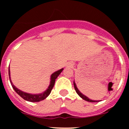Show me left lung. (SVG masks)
<instances>
[{
    "label": "left lung",
    "mask_w": 129,
    "mask_h": 129,
    "mask_svg": "<svg viewBox=\"0 0 129 129\" xmlns=\"http://www.w3.org/2000/svg\"><path fill=\"white\" fill-rule=\"evenodd\" d=\"M74 88H75V91H76V92L77 93V94L79 95V96H80V97H81L82 99H83L84 100H85V101H88V102H99V101H93V100H90L89 99V98H88L87 97H86L85 95H83L82 93H81V92H80V91L79 90V89H77V87L76 86V84H75V82H74Z\"/></svg>",
    "instance_id": "1"
}]
</instances>
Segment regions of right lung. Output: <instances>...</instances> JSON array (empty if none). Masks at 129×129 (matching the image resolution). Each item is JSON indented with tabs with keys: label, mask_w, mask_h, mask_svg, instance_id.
<instances>
[{
	"label": "right lung",
	"mask_w": 129,
	"mask_h": 129,
	"mask_svg": "<svg viewBox=\"0 0 129 129\" xmlns=\"http://www.w3.org/2000/svg\"><path fill=\"white\" fill-rule=\"evenodd\" d=\"M63 71V69L59 70V71H57V72L53 73L51 75V77H50V85L49 86L48 89L46 90L44 92L42 93H39V94H30V93H27L25 92H22V91L20 90L19 89H18L17 88L15 87L14 85H13L12 82L11 81V79H10V69H9V79H10V84H11L12 88L14 89V90L17 92V93L22 98L24 99V100L27 101H29V102H40V101H42V100L45 99L46 97H47L49 95V94L51 92L52 89H53L54 86V84H55V79H57V77L59 75V74L62 72V71Z\"/></svg>",
	"instance_id": "1"
}]
</instances>
